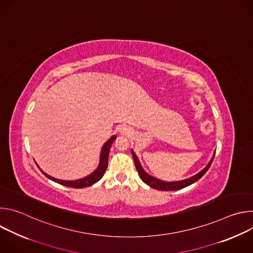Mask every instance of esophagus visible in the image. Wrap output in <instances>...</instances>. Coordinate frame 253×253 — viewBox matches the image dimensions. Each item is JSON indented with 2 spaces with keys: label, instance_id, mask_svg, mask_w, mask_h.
<instances>
[{
  "label": "esophagus",
  "instance_id": "1",
  "mask_svg": "<svg viewBox=\"0 0 253 253\" xmlns=\"http://www.w3.org/2000/svg\"><path fill=\"white\" fill-rule=\"evenodd\" d=\"M119 133L124 136H129L132 134V130L127 126H122L119 128Z\"/></svg>",
  "mask_w": 253,
  "mask_h": 253
}]
</instances>
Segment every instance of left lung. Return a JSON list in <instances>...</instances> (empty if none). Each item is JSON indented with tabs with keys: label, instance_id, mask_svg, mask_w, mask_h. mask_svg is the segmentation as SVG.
Masks as SVG:
<instances>
[{
	"label": "left lung",
	"instance_id": "1",
	"mask_svg": "<svg viewBox=\"0 0 253 253\" xmlns=\"http://www.w3.org/2000/svg\"><path fill=\"white\" fill-rule=\"evenodd\" d=\"M131 152H132V156H133V159H134V162H135V166H136V169L138 171V174L140 176V178L142 179V181L147 184L148 186H150L151 188H154V189H157V190H161V191H174V190H179V189H182L184 187H187L193 183H195L196 181H198V180L206 173V171L209 169L212 161H213V158H214V155H215V152L213 153V156L211 157L210 161L207 163V165L201 170L199 171L197 174L189 177V178H186L184 180H179V181H170V182H167V181H163V180H160L150 174H148L145 170L143 169L137 155L135 154V152L131 149Z\"/></svg>",
	"mask_w": 253,
	"mask_h": 253
}]
</instances>
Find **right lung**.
<instances>
[{
  "label": "right lung",
  "instance_id": "add662e5",
  "mask_svg": "<svg viewBox=\"0 0 253 253\" xmlns=\"http://www.w3.org/2000/svg\"><path fill=\"white\" fill-rule=\"evenodd\" d=\"M116 135H113L109 140H108L101 149L100 152V159H99V164L98 167L89 175L80 178V179H76V180H61V179H57L54 178L50 175H48L47 173H45L42 169H40L42 171V173L49 179H51L52 181L57 182L61 185L67 186V187H72V188H84V187H88L91 186L93 184H95L96 182H98L99 180L103 177L107 167H108V157H109V152H110V148L112 146L113 142L116 140ZM38 166V165H37ZM39 167V166H38Z\"/></svg>",
  "mask_w": 253,
  "mask_h": 253
}]
</instances>
